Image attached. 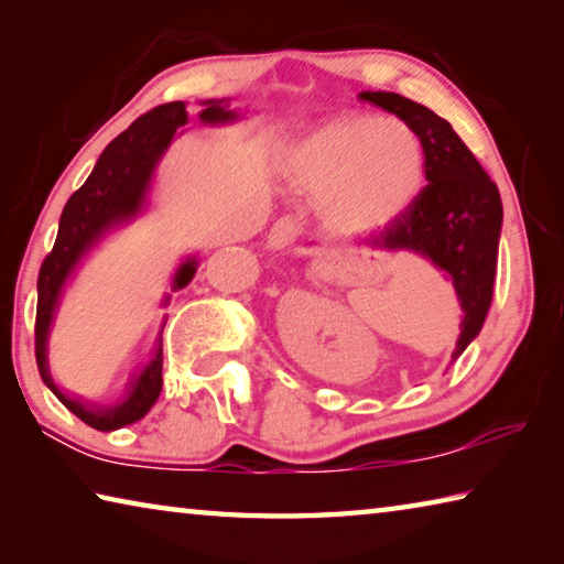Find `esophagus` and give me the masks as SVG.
Listing matches in <instances>:
<instances>
[{
  "mask_svg": "<svg viewBox=\"0 0 564 564\" xmlns=\"http://www.w3.org/2000/svg\"><path fill=\"white\" fill-rule=\"evenodd\" d=\"M299 236H301L299 224H295L293 218H281V221H275L269 231V248L271 251H283V248H289L299 241Z\"/></svg>",
  "mask_w": 564,
  "mask_h": 564,
  "instance_id": "esophagus-1",
  "label": "esophagus"
}]
</instances>
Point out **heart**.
<instances>
[{"mask_svg":"<svg viewBox=\"0 0 564 564\" xmlns=\"http://www.w3.org/2000/svg\"><path fill=\"white\" fill-rule=\"evenodd\" d=\"M281 174L308 196L333 236L358 238L403 218L425 186L427 151L400 117L343 113L301 133L283 151Z\"/></svg>","mask_w":564,"mask_h":564,"instance_id":"heart-1","label":"heart"}]
</instances>
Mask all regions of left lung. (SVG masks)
<instances>
[{"mask_svg":"<svg viewBox=\"0 0 564 564\" xmlns=\"http://www.w3.org/2000/svg\"><path fill=\"white\" fill-rule=\"evenodd\" d=\"M358 97L413 123L425 141L427 186L403 218L370 241V248L415 253L453 283L463 311L453 350L457 360L480 333L492 301L502 231L500 191L451 123L433 109L393 91H360Z\"/></svg>","mask_w":564,"mask_h":564,"instance_id":"1","label":"left lung"}]
</instances>
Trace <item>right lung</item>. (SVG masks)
<instances>
[{"label": "right lung", "instance_id": "1", "mask_svg": "<svg viewBox=\"0 0 564 564\" xmlns=\"http://www.w3.org/2000/svg\"><path fill=\"white\" fill-rule=\"evenodd\" d=\"M198 104H202L198 121L206 123V127H226V123L246 119V113L231 107V99H204ZM184 123H188L186 101L161 104V107L139 117L101 151L89 178L66 202L59 218V234H56L52 253L44 259L40 281H36V368H40L44 386L59 398V403L101 433H111L123 425L137 423L156 403L161 383H164L161 380V360H164L161 358V330H164V326L156 333L149 360L129 376V383L117 403H94V400H84L82 395L66 393L54 383L50 370L52 326L56 313L62 308L66 289L79 275L89 256L111 234L121 231L137 218L149 214L159 164L166 156L171 141L181 137L178 129ZM196 253H188L178 261L169 281L171 291L164 293V299L159 303L161 308L169 305L171 293L186 289L196 275Z\"/></svg>", "mask_w": 564, "mask_h": 564}]
</instances>
